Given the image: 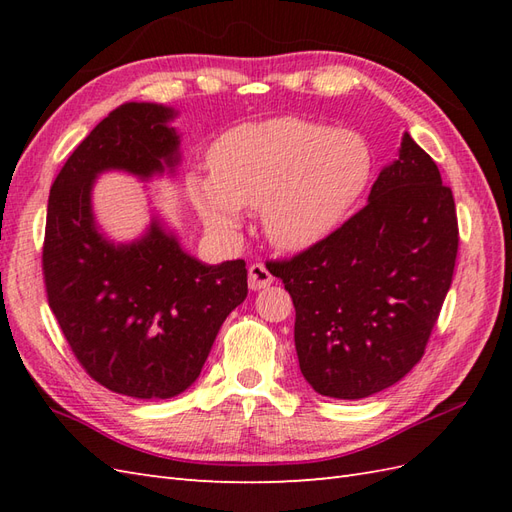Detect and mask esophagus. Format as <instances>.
Segmentation results:
<instances>
[{
    "instance_id": "34e87169",
    "label": "esophagus",
    "mask_w": 512,
    "mask_h": 512,
    "mask_svg": "<svg viewBox=\"0 0 512 512\" xmlns=\"http://www.w3.org/2000/svg\"><path fill=\"white\" fill-rule=\"evenodd\" d=\"M273 284V275L264 264H250L248 266V288L262 290Z\"/></svg>"
}]
</instances>
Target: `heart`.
<instances>
[{
    "label": "heart",
    "mask_w": 512,
    "mask_h": 512,
    "mask_svg": "<svg viewBox=\"0 0 512 512\" xmlns=\"http://www.w3.org/2000/svg\"><path fill=\"white\" fill-rule=\"evenodd\" d=\"M211 180L191 178L204 224L231 233L242 209H262L266 237L281 250L328 239L361 200L374 173L367 140L301 116L228 129L209 151Z\"/></svg>",
    "instance_id": "b5f03b06"
}]
</instances>
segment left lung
Here are the masks:
<instances>
[{"instance_id": "1", "label": "left lung", "mask_w": 512, "mask_h": 512, "mask_svg": "<svg viewBox=\"0 0 512 512\" xmlns=\"http://www.w3.org/2000/svg\"><path fill=\"white\" fill-rule=\"evenodd\" d=\"M458 242L453 193L405 134L361 211L273 262L295 303L301 374L317 394L367 398L411 372L451 288Z\"/></svg>"}]
</instances>
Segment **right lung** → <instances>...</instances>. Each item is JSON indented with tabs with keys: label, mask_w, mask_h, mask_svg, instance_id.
<instances>
[{
	"label": "right lung",
	"mask_w": 512,
	"mask_h": 512,
	"mask_svg": "<svg viewBox=\"0 0 512 512\" xmlns=\"http://www.w3.org/2000/svg\"><path fill=\"white\" fill-rule=\"evenodd\" d=\"M176 112L125 103L85 136L52 182L43 281L76 361L96 383L132 398H173L195 383L224 319L248 295L246 262L202 264L158 217L129 244L103 237L92 187L103 171L140 180L173 173Z\"/></svg>",
	"instance_id": "right-lung-1"
}]
</instances>
